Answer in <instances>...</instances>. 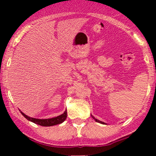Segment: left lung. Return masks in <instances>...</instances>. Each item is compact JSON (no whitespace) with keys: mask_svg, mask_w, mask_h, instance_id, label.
Segmentation results:
<instances>
[{"mask_svg":"<svg viewBox=\"0 0 156 156\" xmlns=\"http://www.w3.org/2000/svg\"><path fill=\"white\" fill-rule=\"evenodd\" d=\"M92 117H93V116H92ZM93 119H94V120H95V121H96V122H99V123H101V124H105V123H104V122H100V121L97 120V119H95V118H94V117H93Z\"/></svg>","mask_w":156,"mask_h":156,"instance_id":"obj_1","label":"left lung"}]
</instances>
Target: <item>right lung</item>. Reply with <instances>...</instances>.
<instances>
[{
	"instance_id": "1",
	"label": "right lung",
	"mask_w": 156,
	"mask_h": 156,
	"mask_svg": "<svg viewBox=\"0 0 156 156\" xmlns=\"http://www.w3.org/2000/svg\"><path fill=\"white\" fill-rule=\"evenodd\" d=\"M22 115L24 116L26 119H27L30 122H32L34 123L37 124V125H41V126H44V127H49V126H53V125H59V124L62 123L66 119L67 117V111L66 110L65 112L63 114H62L61 115L57 116V117L52 118V119H34V118H31L27 116L26 115H25L24 113L22 112Z\"/></svg>"
}]
</instances>
